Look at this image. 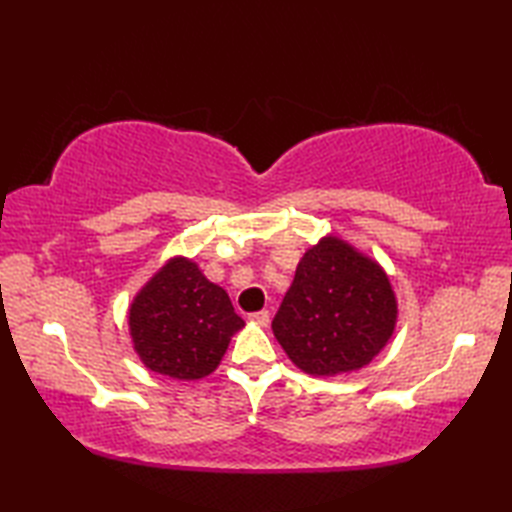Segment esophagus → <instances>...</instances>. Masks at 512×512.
<instances>
[{
  "instance_id": "esophagus-1",
  "label": "esophagus",
  "mask_w": 512,
  "mask_h": 512,
  "mask_svg": "<svg viewBox=\"0 0 512 512\" xmlns=\"http://www.w3.org/2000/svg\"><path fill=\"white\" fill-rule=\"evenodd\" d=\"M248 319L253 321V323H257V325H262V328H266V325L270 323V312H268V310H259V312L250 314Z\"/></svg>"
}]
</instances>
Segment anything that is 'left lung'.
<instances>
[{
    "label": "left lung",
    "instance_id": "left-lung-1",
    "mask_svg": "<svg viewBox=\"0 0 512 512\" xmlns=\"http://www.w3.org/2000/svg\"><path fill=\"white\" fill-rule=\"evenodd\" d=\"M396 323L398 299L385 268L328 233L303 253L273 332L301 372L330 378L372 363Z\"/></svg>",
    "mask_w": 512,
    "mask_h": 512
}]
</instances>
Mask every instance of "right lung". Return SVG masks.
I'll list each match as a JSON object with an SVG mask.
<instances>
[{"instance_id":"1","label":"right lung","mask_w":512,"mask_h":512,"mask_svg":"<svg viewBox=\"0 0 512 512\" xmlns=\"http://www.w3.org/2000/svg\"><path fill=\"white\" fill-rule=\"evenodd\" d=\"M127 323L140 363L176 380L213 374L233 334L246 325L226 290L184 255L167 259L136 292Z\"/></svg>"}]
</instances>
